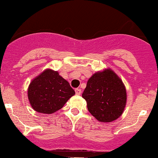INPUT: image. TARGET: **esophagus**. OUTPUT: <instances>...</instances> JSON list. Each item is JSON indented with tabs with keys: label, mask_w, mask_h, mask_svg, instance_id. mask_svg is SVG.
I'll return each mask as SVG.
<instances>
[{
	"label": "esophagus",
	"mask_w": 158,
	"mask_h": 158,
	"mask_svg": "<svg viewBox=\"0 0 158 158\" xmlns=\"http://www.w3.org/2000/svg\"><path fill=\"white\" fill-rule=\"evenodd\" d=\"M75 93L77 95H80L81 94V90L80 88H76L75 89Z\"/></svg>",
	"instance_id": "34e87169"
}]
</instances>
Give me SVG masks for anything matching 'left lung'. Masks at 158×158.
I'll return each mask as SVG.
<instances>
[{
  "mask_svg": "<svg viewBox=\"0 0 158 158\" xmlns=\"http://www.w3.org/2000/svg\"><path fill=\"white\" fill-rule=\"evenodd\" d=\"M82 97L89 112L101 122H111L124 112L127 102L125 86L111 69H104L89 78Z\"/></svg>",
  "mask_w": 158,
  "mask_h": 158,
  "instance_id": "obj_1",
  "label": "left lung"
}]
</instances>
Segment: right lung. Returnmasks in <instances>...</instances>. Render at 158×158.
<instances>
[{
	"instance_id": "right-lung-1",
	"label": "right lung",
	"mask_w": 158,
	"mask_h": 158,
	"mask_svg": "<svg viewBox=\"0 0 158 158\" xmlns=\"http://www.w3.org/2000/svg\"><path fill=\"white\" fill-rule=\"evenodd\" d=\"M75 94L69 83L57 71L46 69L30 84L27 97L31 107L42 114L54 113Z\"/></svg>"
}]
</instances>
